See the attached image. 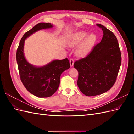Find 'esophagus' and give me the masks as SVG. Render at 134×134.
I'll list each match as a JSON object with an SVG mask.
<instances>
[{
	"label": "esophagus",
	"mask_w": 134,
	"mask_h": 134,
	"mask_svg": "<svg viewBox=\"0 0 134 134\" xmlns=\"http://www.w3.org/2000/svg\"><path fill=\"white\" fill-rule=\"evenodd\" d=\"M69 62H70V66H71V67H72V66H73V65H74V60H73V59H71L70 60V61H69Z\"/></svg>",
	"instance_id": "34e87169"
}]
</instances>
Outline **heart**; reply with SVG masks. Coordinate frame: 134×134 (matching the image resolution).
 <instances>
[{
	"label": "heart",
	"mask_w": 134,
	"mask_h": 134,
	"mask_svg": "<svg viewBox=\"0 0 134 134\" xmlns=\"http://www.w3.org/2000/svg\"><path fill=\"white\" fill-rule=\"evenodd\" d=\"M87 32L85 31H79L72 34L69 37L67 43L70 47H74L79 44L85 37L87 36ZM97 39V36L94 34H91L79 46L78 51L79 55H83L89 50L92 44L95 42Z\"/></svg>",
	"instance_id": "b5f03b06"
}]
</instances>
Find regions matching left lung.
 <instances>
[{
	"label": "left lung",
	"mask_w": 134,
	"mask_h": 134,
	"mask_svg": "<svg viewBox=\"0 0 134 134\" xmlns=\"http://www.w3.org/2000/svg\"><path fill=\"white\" fill-rule=\"evenodd\" d=\"M103 36L86 58L74 64L78 71L77 84L87 96L99 95L110 90L115 84L121 64L118 41L112 32L100 24Z\"/></svg>",
	"instance_id": "obj_1"
}]
</instances>
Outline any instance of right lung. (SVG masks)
Segmentation results:
<instances>
[{
  "mask_svg": "<svg viewBox=\"0 0 134 134\" xmlns=\"http://www.w3.org/2000/svg\"><path fill=\"white\" fill-rule=\"evenodd\" d=\"M54 27L50 23H39L23 35L16 54L20 78L27 90L33 95L46 98L51 96L59 88L60 76L70 68L69 60H54L42 66H36L27 62L24 54L26 38L40 30Z\"/></svg>",
  "mask_w": 134,
  "mask_h": 134,
  "instance_id": "1",
  "label": "right lung"
}]
</instances>
